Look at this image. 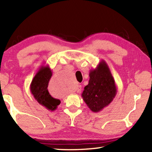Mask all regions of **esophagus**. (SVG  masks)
<instances>
[{
    "label": "esophagus",
    "mask_w": 152,
    "mask_h": 152,
    "mask_svg": "<svg viewBox=\"0 0 152 152\" xmlns=\"http://www.w3.org/2000/svg\"><path fill=\"white\" fill-rule=\"evenodd\" d=\"M77 92H80V91H81V86L80 85H78V87H77Z\"/></svg>",
    "instance_id": "esophagus-1"
}]
</instances>
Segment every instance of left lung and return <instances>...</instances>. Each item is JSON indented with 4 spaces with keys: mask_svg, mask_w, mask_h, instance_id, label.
<instances>
[{
    "mask_svg": "<svg viewBox=\"0 0 152 152\" xmlns=\"http://www.w3.org/2000/svg\"><path fill=\"white\" fill-rule=\"evenodd\" d=\"M88 84L84 87L82 97L92 112L98 113L113 101L117 89L110 70L104 60L90 70Z\"/></svg>",
    "mask_w": 152,
    "mask_h": 152,
    "instance_id": "left-lung-1",
    "label": "left lung"
}]
</instances>
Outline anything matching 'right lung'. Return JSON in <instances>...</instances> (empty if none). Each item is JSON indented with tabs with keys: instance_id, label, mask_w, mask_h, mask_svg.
Segmentation results:
<instances>
[{
	"instance_id": "right-lung-1",
	"label": "right lung",
	"mask_w": 152,
	"mask_h": 152,
	"mask_svg": "<svg viewBox=\"0 0 152 152\" xmlns=\"http://www.w3.org/2000/svg\"><path fill=\"white\" fill-rule=\"evenodd\" d=\"M51 76L52 71L50 66H41L30 84V91L38 103L52 111L57 109L61 102L51 96L48 92V83Z\"/></svg>"
}]
</instances>
